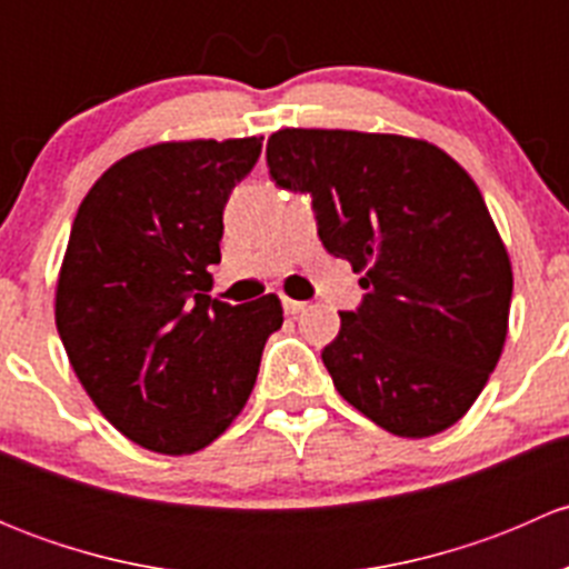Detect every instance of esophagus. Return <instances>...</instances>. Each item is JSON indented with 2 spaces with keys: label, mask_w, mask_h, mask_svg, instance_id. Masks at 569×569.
<instances>
[{
  "label": "esophagus",
  "mask_w": 569,
  "mask_h": 569,
  "mask_svg": "<svg viewBox=\"0 0 569 569\" xmlns=\"http://www.w3.org/2000/svg\"><path fill=\"white\" fill-rule=\"evenodd\" d=\"M283 311H286V313H291V317H295V313H302V311H306V302L291 300V297H283Z\"/></svg>",
  "instance_id": "obj_1"
}]
</instances>
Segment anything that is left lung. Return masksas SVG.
Wrapping results in <instances>:
<instances>
[{"label":"left lung","instance_id":"obj_1","mask_svg":"<svg viewBox=\"0 0 569 569\" xmlns=\"http://www.w3.org/2000/svg\"><path fill=\"white\" fill-rule=\"evenodd\" d=\"M278 187L308 192L319 239L363 272L358 311L321 349L336 391L399 438H429L479 399L503 352L512 263L485 198L427 140L280 129Z\"/></svg>","mask_w":569,"mask_h":569}]
</instances>
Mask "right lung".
Listing matches in <instances>:
<instances>
[{
    "label": "right lung",
    "mask_w": 569,
    "mask_h": 569,
    "mask_svg": "<svg viewBox=\"0 0 569 569\" xmlns=\"http://www.w3.org/2000/svg\"><path fill=\"white\" fill-rule=\"evenodd\" d=\"M263 137L157 142L118 159L84 194L68 237L54 321L101 416L157 455H194L248 405L274 295L211 300L222 209Z\"/></svg>",
    "instance_id": "right-lung-1"
}]
</instances>
